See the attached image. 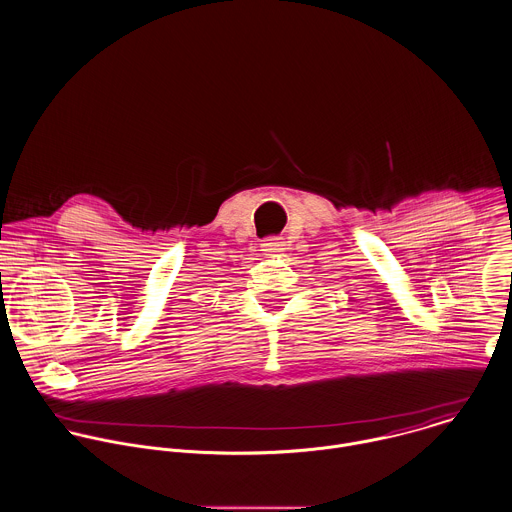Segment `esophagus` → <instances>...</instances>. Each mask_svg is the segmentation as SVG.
I'll use <instances>...</instances> for the list:
<instances>
[{
    "label": "esophagus",
    "instance_id": "esophagus-1",
    "mask_svg": "<svg viewBox=\"0 0 512 512\" xmlns=\"http://www.w3.org/2000/svg\"><path fill=\"white\" fill-rule=\"evenodd\" d=\"M261 251H265V255H275V253H281V251H285V239L283 237H277V235H273V237H267V239H263V243H261Z\"/></svg>",
    "mask_w": 512,
    "mask_h": 512
}]
</instances>
